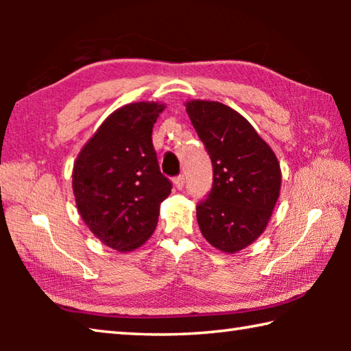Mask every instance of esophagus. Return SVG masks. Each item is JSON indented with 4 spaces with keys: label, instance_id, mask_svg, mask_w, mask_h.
<instances>
[{
    "label": "esophagus",
    "instance_id": "esophagus-1",
    "mask_svg": "<svg viewBox=\"0 0 351 351\" xmlns=\"http://www.w3.org/2000/svg\"><path fill=\"white\" fill-rule=\"evenodd\" d=\"M184 182H186V181H184V176H182V175L173 178V186H175L176 190H182Z\"/></svg>",
    "mask_w": 351,
    "mask_h": 351
}]
</instances>
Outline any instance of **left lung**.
<instances>
[{"label":"left lung","instance_id":"left-lung-1","mask_svg":"<svg viewBox=\"0 0 351 351\" xmlns=\"http://www.w3.org/2000/svg\"><path fill=\"white\" fill-rule=\"evenodd\" d=\"M186 111L206 145L213 184L197 219L204 239L235 254L265 232L282 187L276 153L240 112L212 100H189Z\"/></svg>","mask_w":351,"mask_h":351}]
</instances>
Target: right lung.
Returning <instances> with one entry per match:
<instances>
[{
    "label": "right lung",
    "instance_id": "obj_1",
    "mask_svg": "<svg viewBox=\"0 0 351 351\" xmlns=\"http://www.w3.org/2000/svg\"><path fill=\"white\" fill-rule=\"evenodd\" d=\"M165 105L134 102L105 119L73 169V192L83 223L117 252L150 239L171 182L159 170L152 132Z\"/></svg>",
    "mask_w": 351,
    "mask_h": 351
}]
</instances>
